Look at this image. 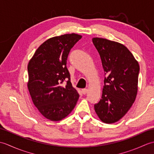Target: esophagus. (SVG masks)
I'll list each match as a JSON object with an SVG mask.
<instances>
[{"mask_svg":"<svg viewBox=\"0 0 154 154\" xmlns=\"http://www.w3.org/2000/svg\"><path fill=\"white\" fill-rule=\"evenodd\" d=\"M88 92V89H82V93L83 94H85Z\"/></svg>","mask_w":154,"mask_h":154,"instance_id":"1","label":"esophagus"}]
</instances>
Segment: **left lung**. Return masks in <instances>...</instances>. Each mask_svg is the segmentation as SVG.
I'll use <instances>...</instances> for the list:
<instances>
[{"label":"left lung","mask_w":154,"mask_h":154,"mask_svg":"<svg viewBox=\"0 0 154 154\" xmlns=\"http://www.w3.org/2000/svg\"><path fill=\"white\" fill-rule=\"evenodd\" d=\"M104 71V85L94 110L103 122L112 124L127 113L138 91L140 66L128 49L106 39L94 38Z\"/></svg>","instance_id":"1"}]
</instances>
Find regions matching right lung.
<instances>
[{"mask_svg":"<svg viewBox=\"0 0 154 154\" xmlns=\"http://www.w3.org/2000/svg\"><path fill=\"white\" fill-rule=\"evenodd\" d=\"M81 38L71 34L49 39L37 49L28 63V88L32 101L42 115L51 121L66 117L79 99L70 81L67 60L71 49Z\"/></svg>","mask_w":154,"mask_h":154,"instance_id":"right-lung-1","label":"right lung"}]
</instances>
